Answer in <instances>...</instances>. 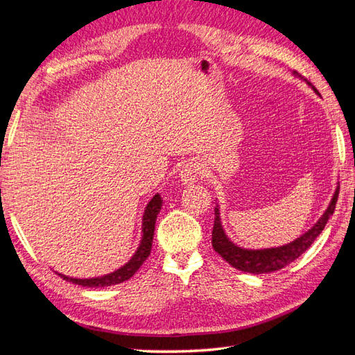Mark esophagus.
I'll return each mask as SVG.
<instances>
[{"label": "esophagus", "instance_id": "esophagus-1", "mask_svg": "<svg viewBox=\"0 0 355 355\" xmlns=\"http://www.w3.org/2000/svg\"><path fill=\"white\" fill-rule=\"evenodd\" d=\"M200 171L202 167L198 162H187L182 170H180V180H182L184 184H191L200 176Z\"/></svg>", "mask_w": 355, "mask_h": 355}]
</instances>
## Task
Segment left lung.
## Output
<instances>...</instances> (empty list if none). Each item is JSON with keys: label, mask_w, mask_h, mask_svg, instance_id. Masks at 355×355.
I'll use <instances>...</instances> for the list:
<instances>
[{"label": "left lung", "mask_w": 355, "mask_h": 355, "mask_svg": "<svg viewBox=\"0 0 355 355\" xmlns=\"http://www.w3.org/2000/svg\"><path fill=\"white\" fill-rule=\"evenodd\" d=\"M309 84V83H308ZM340 188L334 193L331 199V204L323 213L322 218L315 222V225L308 230L305 234L295 239L294 242L288 245H282L277 248H268V250H245L237 247L227 237L225 231L222 228L219 208H214V227H213V248L216 252L227 260V262L236 270H241L243 272H252V274H263V272H272L282 270L284 266L294 262L295 259L300 257L305 252L313 242L319 236L324 225H327L328 219L332 216L336 209L337 198H338Z\"/></svg>", "instance_id": "left-lung-1"}]
</instances>
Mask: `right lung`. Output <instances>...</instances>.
I'll return each mask as SVG.
<instances>
[{
	"label": "right lung",
	"instance_id": "1",
	"mask_svg": "<svg viewBox=\"0 0 355 355\" xmlns=\"http://www.w3.org/2000/svg\"><path fill=\"white\" fill-rule=\"evenodd\" d=\"M161 207H162V199L159 194H156V196H153V199L148 202L146 211H144L142 239H141L139 248H137L133 257L130 259L124 266H121L119 270L110 274H105L103 277H93V279H73V277L64 276V274H58V276L71 282V284L87 286V288H104L110 285H118L121 282L128 280L137 270L141 268V265L146 262L147 257L150 256L151 243H153V236H155V223H156L159 211H161Z\"/></svg>",
	"mask_w": 355,
	"mask_h": 355
}]
</instances>
